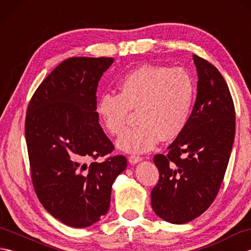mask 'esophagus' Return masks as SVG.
<instances>
[{
  "instance_id": "esophagus-1",
  "label": "esophagus",
  "mask_w": 251,
  "mask_h": 251,
  "mask_svg": "<svg viewBox=\"0 0 251 251\" xmlns=\"http://www.w3.org/2000/svg\"><path fill=\"white\" fill-rule=\"evenodd\" d=\"M128 161H129V163H130L131 165H135V164H137V163L141 162V161H142V157L137 156V155H130V156L128 157Z\"/></svg>"
}]
</instances>
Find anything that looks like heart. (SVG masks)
Masks as SVG:
<instances>
[{
    "label": "heart",
    "instance_id": "obj_1",
    "mask_svg": "<svg viewBox=\"0 0 251 251\" xmlns=\"http://www.w3.org/2000/svg\"><path fill=\"white\" fill-rule=\"evenodd\" d=\"M120 94H103L96 112L105 130L120 135L130 110H138L139 125L126 130L116 141L120 150L146 153L163 139L174 140L185 128L193 109L196 85L182 68L145 65L126 73Z\"/></svg>",
    "mask_w": 251,
    "mask_h": 251
}]
</instances>
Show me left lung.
<instances>
[{
	"instance_id": "8db88e82",
	"label": "left lung",
	"mask_w": 251,
	"mask_h": 251,
	"mask_svg": "<svg viewBox=\"0 0 251 251\" xmlns=\"http://www.w3.org/2000/svg\"><path fill=\"white\" fill-rule=\"evenodd\" d=\"M197 94L190 120L170 145L154 156L158 183L151 204L161 219L182 225L201 216L220 189L235 137V109L218 69L193 55Z\"/></svg>"
}]
</instances>
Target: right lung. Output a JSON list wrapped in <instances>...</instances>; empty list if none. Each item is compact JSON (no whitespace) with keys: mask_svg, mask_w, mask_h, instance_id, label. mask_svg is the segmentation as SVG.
Returning <instances> with one entry per match:
<instances>
[{"mask_svg":"<svg viewBox=\"0 0 251 251\" xmlns=\"http://www.w3.org/2000/svg\"><path fill=\"white\" fill-rule=\"evenodd\" d=\"M113 61L66 59L37 87L26 110L35 193L45 209L69 226H89L108 212L112 184L127 167L123 155L87 164L114 150L96 112L98 83Z\"/></svg>","mask_w":251,"mask_h":251,"instance_id":"add662e5","label":"right lung"}]
</instances>
